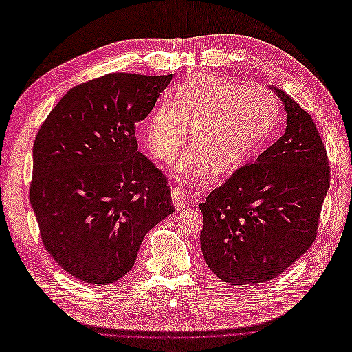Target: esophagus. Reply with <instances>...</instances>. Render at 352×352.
Listing matches in <instances>:
<instances>
[{"instance_id":"esophagus-1","label":"esophagus","mask_w":352,"mask_h":352,"mask_svg":"<svg viewBox=\"0 0 352 352\" xmlns=\"http://www.w3.org/2000/svg\"><path fill=\"white\" fill-rule=\"evenodd\" d=\"M172 201H173V205H175L176 210L184 208L185 204H186V195H185L184 189L179 188V186H175L173 190H172Z\"/></svg>"}]
</instances>
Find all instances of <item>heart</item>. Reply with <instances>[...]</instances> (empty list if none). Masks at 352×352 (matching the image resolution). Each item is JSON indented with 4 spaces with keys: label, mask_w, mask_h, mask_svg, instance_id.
Returning a JSON list of instances; mask_svg holds the SVG:
<instances>
[{
    "label": "heart",
    "mask_w": 352,
    "mask_h": 352,
    "mask_svg": "<svg viewBox=\"0 0 352 352\" xmlns=\"http://www.w3.org/2000/svg\"><path fill=\"white\" fill-rule=\"evenodd\" d=\"M278 116L275 96L221 77L199 74L188 80L175 103L164 100L148 119L145 137L151 151L172 160L192 128V144L214 173L237 168L271 134ZM195 157L184 168L197 172Z\"/></svg>",
    "instance_id": "heart-1"
}]
</instances>
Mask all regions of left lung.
<instances>
[{
    "mask_svg": "<svg viewBox=\"0 0 352 352\" xmlns=\"http://www.w3.org/2000/svg\"><path fill=\"white\" fill-rule=\"evenodd\" d=\"M274 90L287 112L284 135L199 204L204 259L233 285L274 280L306 253L329 189L328 154L311 116Z\"/></svg>",
    "mask_w": 352,
    "mask_h": 352,
    "instance_id": "left-lung-1",
    "label": "left lung"
}]
</instances>
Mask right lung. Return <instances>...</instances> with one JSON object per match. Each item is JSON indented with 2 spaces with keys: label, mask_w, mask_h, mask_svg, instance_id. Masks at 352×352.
I'll use <instances>...</instances> for the list:
<instances>
[{
  "label": "right lung",
  "mask_w": 352,
  "mask_h": 352,
  "mask_svg": "<svg viewBox=\"0 0 352 352\" xmlns=\"http://www.w3.org/2000/svg\"><path fill=\"white\" fill-rule=\"evenodd\" d=\"M172 77L112 72L78 84L36 135L30 204L45 249L77 280L122 278L145 234L175 212L166 176L135 138Z\"/></svg>",
  "instance_id": "right-lung-1"
}]
</instances>
